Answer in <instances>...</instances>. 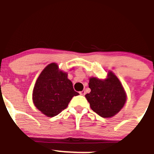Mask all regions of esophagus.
<instances>
[{
	"instance_id": "obj_1",
	"label": "esophagus",
	"mask_w": 154,
	"mask_h": 154,
	"mask_svg": "<svg viewBox=\"0 0 154 154\" xmlns=\"http://www.w3.org/2000/svg\"><path fill=\"white\" fill-rule=\"evenodd\" d=\"M79 94H80L81 95H85V91H80V92H79Z\"/></svg>"
}]
</instances>
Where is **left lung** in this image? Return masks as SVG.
Returning a JSON list of instances; mask_svg holds the SVG:
<instances>
[{
  "label": "left lung",
  "instance_id": "obj_1",
  "mask_svg": "<svg viewBox=\"0 0 154 154\" xmlns=\"http://www.w3.org/2000/svg\"><path fill=\"white\" fill-rule=\"evenodd\" d=\"M89 88L91 91L85 95L92 110L103 118L114 116L122 109L127 95L119 79L109 72L106 79L91 77Z\"/></svg>",
  "mask_w": 154,
  "mask_h": 154
}]
</instances>
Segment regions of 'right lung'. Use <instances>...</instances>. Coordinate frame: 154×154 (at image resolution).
Listing matches in <instances>:
<instances>
[{
	"label": "right lung",
	"mask_w": 154,
	"mask_h": 154,
	"mask_svg": "<svg viewBox=\"0 0 154 154\" xmlns=\"http://www.w3.org/2000/svg\"><path fill=\"white\" fill-rule=\"evenodd\" d=\"M78 95L66 72L60 71L58 65L52 63L39 75L33 89L32 100L38 110L53 117L68 106L72 97Z\"/></svg>",
	"instance_id": "1"
}]
</instances>
